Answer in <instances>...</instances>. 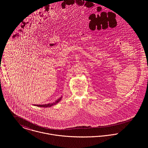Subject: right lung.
Here are the masks:
<instances>
[{
  "label": "right lung",
  "mask_w": 148,
  "mask_h": 148,
  "mask_svg": "<svg viewBox=\"0 0 148 148\" xmlns=\"http://www.w3.org/2000/svg\"><path fill=\"white\" fill-rule=\"evenodd\" d=\"M63 96H61L59 99H58V100H56L55 101L53 102V103H49V104H42V105H37V104H34L32 106H39V107H43V108H48V107H51L52 106H55L56 104H57L58 103H59L62 99Z\"/></svg>",
  "instance_id": "right-lung-1"
}]
</instances>
